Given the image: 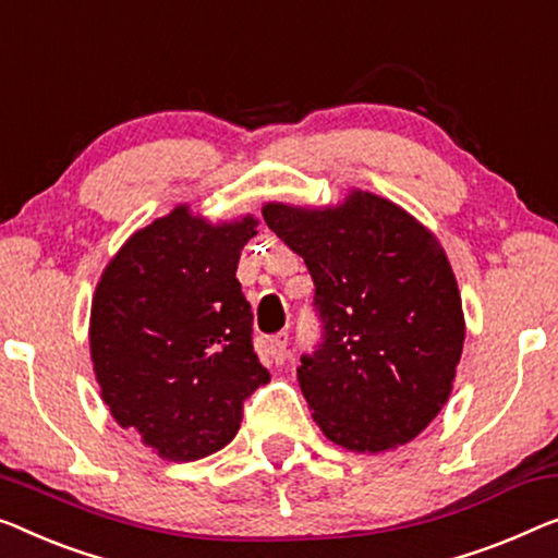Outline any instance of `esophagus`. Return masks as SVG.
<instances>
[{"instance_id": "1", "label": "esophagus", "mask_w": 558, "mask_h": 558, "mask_svg": "<svg viewBox=\"0 0 558 558\" xmlns=\"http://www.w3.org/2000/svg\"><path fill=\"white\" fill-rule=\"evenodd\" d=\"M270 355L276 365L288 359V332H278V336L270 338Z\"/></svg>"}]
</instances>
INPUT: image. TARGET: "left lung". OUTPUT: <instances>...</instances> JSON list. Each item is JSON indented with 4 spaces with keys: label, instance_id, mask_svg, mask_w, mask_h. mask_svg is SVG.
<instances>
[{
    "label": "left lung",
    "instance_id": "left-lung-1",
    "mask_svg": "<svg viewBox=\"0 0 558 558\" xmlns=\"http://www.w3.org/2000/svg\"><path fill=\"white\" fill-rule=\"evenodd\" d=\"M263 218L315 282L323 343L298 368L313 421L348 451L409 444L448 403L465 338L438 238L355 187L326 207L265 203Z\"/></svg>",
    "mask_w": 558,
    "mask_h": 558
}]
</instances>
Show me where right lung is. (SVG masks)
<instances>
[{
  "label": "right lung",
  "instance_id": "obj_1",
  "mask_svg": "<svg viewBox=\"0 0 558 558\" xmlns=\"http://www.w3.org/2000/svg\"><path fill=\"white\" fill-rule=\"evenodd\" d=\"M255 228L253 215L210 222L178 205L132 232L99 276L89 313L99 396L165 461L228 446L243 401L270 380L235 278Z\"/></svg>",
  "mask_w": 558,
  "mask_h": 558
}]
</instances>
